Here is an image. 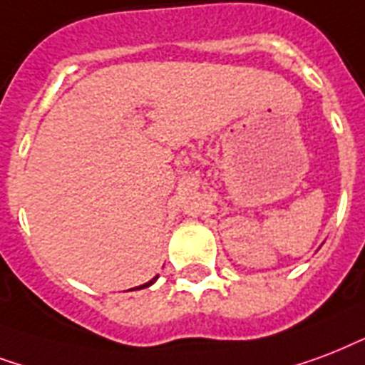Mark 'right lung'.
<instances>
[{"mask_svg": "<svg viewBox=\"0 0 365 365\" xmlns=\"http://www.w3.org/2000/svg\"><path fill=\"white\" fill-rule=\"evenodd\" d=\"M156 279H158V276H156V278H152L150 282H146V284L138 285V287H135V289H143V287H148V285H152V284H154V282H156Z\"/></svg>", "mask_w": 365, "mask_h": 365, "instance_id": "1", "label": "right lung"}]
</instances>
